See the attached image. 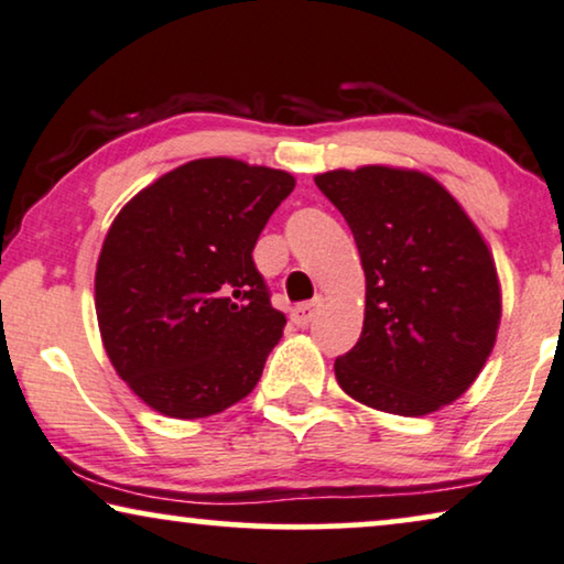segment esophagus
Listing matches in <instances>:
<instances>
[{
  "label": "esophagus",
  "instance_id": "obj_1",
  "mask_svg": "<svg viewBox=\"0 0 564 564\" xmlns=\"http://www.w3.org/2000/svg\"><path fill=\"white\" fill-rule=\"evenodd\" d=\"M319 306H322V299L304 301V304L293 306V308H291V319H293V324H296V327H306V324L314 319L316 308H319Z\"/></svg>",
  "mask_w": 564,
  "mask_h": 564
}]
</instances>
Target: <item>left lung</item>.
Instances as JSON below:
<instances>
[{
  "label": "left lung",
  "instance_id": "1",
  "mask_svg": "<svg viewBox=\"0 0 564 564\" xmlns=\"http://www.w3.org/2000/svg\"><path fill=\"white\" fill-rule=\"evenodd\" d=\"M314 181L350 225L365 271L362 335L335 360L339 388L399 416L457 401L501 324V283L478 227L422 171L362 165Z\"/></svg>",
  "mask_w": 564,
  "mask_h": 564
}]
</instances>
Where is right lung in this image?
<instances>
[{
    "instance_id": "1",
    "label": "right lung",
    "mask_w": 564,
    "mask_h": 564,
    "mask_svg": "<svg viewBox=\"0 0 564 564\" xmlns=\"http://www.w3.org/2000/svg\"><path fill=\"white\" fill-rule=\"evenodd\" d=\"M293 186L285 171L199 158L115 217L94 304L117 376L150 409L204 419L258 386L285 316L271 306L252 248Z\"/></svg>"
}]
</instances>
